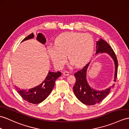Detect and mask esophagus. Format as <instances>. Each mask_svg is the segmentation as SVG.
I'll use <instances>...</instances> for the list:
<instances>
[{"label":"esophagus","mask_w":129,"mask_h":129,"mask_svg":"<svg viewBox=\"0 0 129 129\" xmlns=\"http://www.w3.org/2000/svg\"><path fill=\"white\" fill-rule=\"evenodd\" d=\"M63 74V75H68L69 74H70V73H69V72L67 71H64Z\"/></svg>","instance_id":"34e87169"}]
</instances>
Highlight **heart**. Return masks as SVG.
Segmentation results:
<instances>
[{
  "label": "heart",
  "instance_id": "1",
  "mask_svg": "<svg viewBox=\"0 0 129 129\" xmlns=\"http://www.w3.org/2000/svg\"><path fill=\"white\" fill-rule=\"evenodd\" d=\"M95 42L89 34L76 32L62 33L56 38L55 45L48 48L54 64L61 68L66 62V55L71 64L80 66L88 61L93 54Z\"/></svg>",
  "mask_w": 129,
  "mask_h": 129
}]
</instances>
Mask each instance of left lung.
Here are the masks:
<instances>
[{"instance_id": "obj_1", "label": "left lung", "mask_w": 129, "mask_h": 129, "mask_svg": "<svg viewBox=\"0 0 129 129\" xmlns=\"http://www.w3.org/2000/svg\"><path fill=\"white\" fill-rule=\"evenodd\" d=\"M96 54L99 53H106L108 54L114 61L115 66V73L114 81H116L118 72V60L115 53L108 44L106 41L100 38L96 42ZM90 62L88 63L81 70L78 71L74 73V77L76 79L75 84L73 89L74 93L77 98L80 102L86 105H94L101 102L109 93L111 90L114 86L109 87L105 90L99 91L92 89L86 79V72Z\"/></svg>"}]
</instances>
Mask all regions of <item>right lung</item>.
I'll return each instance as SVG.
<instances>
[{"label": "right lung", "mask_w": 129, "mask_h": 129, "mask_svg": "<svg viewBox=\"0 0 129 129\" xmlns=\"http://www.w3.org/2000/svg\"><path fill=\"white\" fill-rule=\"evenodd\" d=\"M34 37L33 33H31L30 35L22 41V42L25 40H27L33 38ZM37 40L43 44H45L46 40L45 38L42 33H38L37 37ZM61 75L60 72H49L48 74L45 78L42 83H41L38 86L34 87L33 88L30 89L28 90L21 89L17 87L16 90L20 95L22 98L27 101L33 104H38L41 103L48 97L50 93L51 92L52 89H54L56 80Z\"/></svg>", "instance_id": "1"}]
</instances>
